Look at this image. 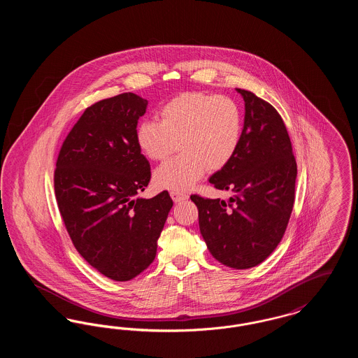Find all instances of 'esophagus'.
Segmentation results:
<instances>
[{"label":"esophagus","instance_id":"obj_1","mask_svg":"<svg viewBox=\"0 0 358 358\" xmlns=\"http://www.w3.org/2000/svg\"><path fill=\"white\" fill-rule=\"evenodd\" d=\"M171 196L174 203H180V201H184L187 199V193H184L181 190H171Z\"/></svg>","mask_w":358,"mask_h":358}]
</instances>
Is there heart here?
Listing matches in <instances>:
<instances>
[{
  "instance_id": "obj_1",
  "label": "heart",
  "mask_w": 358,
  "mask_h": 358,
  "mask_svg": "<svg viewBox=\"0 0 358 358\" xmlns=\"http://www.w3.org/2000/svg\"><path fill=\"white\" fill-rule=\"evenodd\" d=\"M159 118L138 123V148L149 159L161 161L176 149L181 153L154 171V182L164 189H187L209 168L219 171L238 153L243 117L238 103L228 96L185 92L159 108Z\"/></svg>"
}]
</instances>
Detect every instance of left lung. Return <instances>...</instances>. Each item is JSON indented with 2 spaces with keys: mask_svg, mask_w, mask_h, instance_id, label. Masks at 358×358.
I'll use <instances>...</instances> for the list:
<instances>
[{
  "mask_svg": "<svg viewBox=\"0 0 358 358\" xmlns=\"http://www.w3.org/2000/svg\"><path fill=\"white\" fill-rule=\"evenodd\" d=\"M245 115L238 153L209 182L232 192L228 201L192 194L206 247L222 264L245 270L273 254L289 224L296 162L287 129L273 106L236 88Z\"/></svg>",
  "mask_w": 358,
  "mask_h": 358,
  "instance_id": "left-lung-1",
  "label": "left lung"
}]
</instances>
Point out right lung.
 <instances>
[{
  "label": "right lung",
  "mask_w": 358,
  "mask_h": 358,
  "mask_svg": "<svg viewBox=\"0 0 358 358\" xmlns=\"http://www.w3.org/2000/svg\"><path fill=\"white\" fill-rule=\"evenodd\" d=\"M148 101L133 92L85 108L64 139L55 169L57 206L78 252L104 276L126 282L157 254L173 201L168 190L136 197L149 185V161L136 145Z\"/></svg>",
  "instance_id": "add662e5"
}]
</instances>
